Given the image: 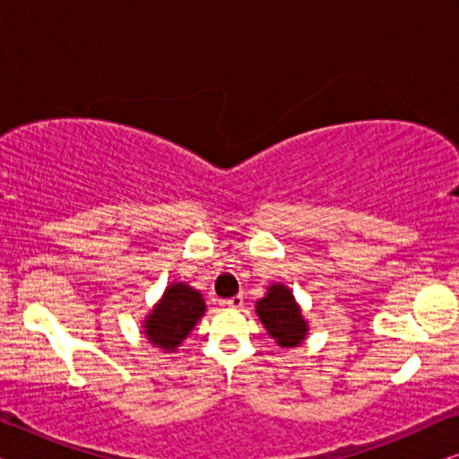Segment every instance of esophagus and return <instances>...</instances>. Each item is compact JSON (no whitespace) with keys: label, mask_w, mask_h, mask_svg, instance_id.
<instances>
[{"label":"esophagus","mask_w":459,"mask_h":459,"mask_svg":"<svg viewBox=\"0 0 459 459\" xmlns=\"http://www.w3.org/2000/svg\"><path fill=\"white\" fill-rule=\"evenodd\" d=\"M221 305L223 307H230V309H240V307L244 305V297H242V294H236V297L221 300Z\"/></svg>","instance_id":"34e87169"}]
</instances>
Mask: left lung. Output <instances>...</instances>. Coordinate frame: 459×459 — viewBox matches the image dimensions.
Wrapping results in <instances>:
<instances>
[{
  "label": "left lung",
  "mask_w": 459,
  "mask_h": 459,
  "mask_svg": "<svg viewBox=\"0 0 459 459\" xmlns=\"http://www.w3.org/2000/svg\"><path fill=\"white\" fill-rule=\"evenodd\" d=\"M256 316L265 325L269 336L275 338L280 347H299L305 341L307 325L300 307L294 300L290 288L284 284H273L267 288V294L256 300Z\"/></svg>",
  "instance_id": "8db88e82"
}]
</instances>
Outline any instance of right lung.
<instances>
[{
  "mask_svg": "<svg viewBox=\"0 0 459 459\" xmlns=\"http://www.w3.org/2000/svg\"><path fill=\"white\" fill-rule=\"evenodd\" d=\"M203 294L184 281L167 286L165 294L143 319V334L162 351H175L204 316Z\"/></svg>",
  "mask_w": 459,
  "mask_h": 459,
  "instance_id": "right-lung-1",
  "label": "right lung"
}]
</instances>
